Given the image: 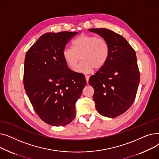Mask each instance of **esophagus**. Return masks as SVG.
<instances>
[{
    "mask_svg": "<svg viewBox=\"0 0 159 159\" xmlns=\"http://www.w3.org/2000/svg\"><path fill=\"white\" fill-rule=\"evenodd\" d=\"M85 77H86V82H87V83H88L89 79V75H86Z\"/></svg>",
    "mask_w": 159,
    "mask_h": 159,
    "instance_id": "esophagus-1",
    "label": "esophagus"
}]
</instances>
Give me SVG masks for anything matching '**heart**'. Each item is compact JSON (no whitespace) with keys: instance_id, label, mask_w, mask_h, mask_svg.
Instances as JSON below:
<instances>
[{"instance_id":"obj_1","label":"heart","mask_w":159,"mask_h":159,"mask_svg":"<svg viewBox=\"0 0 159 159\" xmlns=\"http://www.w3.org/2000/svg\"><path fill=\"white\" fill-rule=\"evenodd\" d=\"M73 47H66L62 57L70 68H76L80 58L82 62L77 72L89 73L93 69L99 70L106 64L110 56V47L106 40L93 35L82 34L73 43Z\"/></svg>"}]
</instances>
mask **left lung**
Instances as JSON below:
<instances>
[{
  "mask_svg": "<svg viewBox=\"0 0 159 159\" xmlns=\"http://www.w3.org/2000/svg\"><path fill=\"white\" fill-rule=\"evenodd\" d=\"M88 30L104 38L110 47L106 64L89 79L95 90V107L102 116L115 118L126 112L135 99L140 82L136 53L118 33L104 28Z\"/></svg>",
  "mask_w": 159,
  "mask_h": 159,
  "instance_id": "left-lung-1",
  "label": "left lung"
}]
</instances>
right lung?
Masks as SVG:
<instances>
[{
	"label": "right lung",
	"instance_id": "right-lung-1",
	"mask_svg": "<svg viewBox=\"0 0 159 159\" xmlns=\"http://www.w3.org/2000/svg\"><path fill=\"white\" fill-rule=\"evenodd\" d=\"M77 33H46L25 57V91L40 119L51 126L73 121L75 103L86 85L84 75L69 69L62 57L65 46Z\"/></svg>",
	"mask_w": 159,
	"mask_h": 159
}]
</instances>
